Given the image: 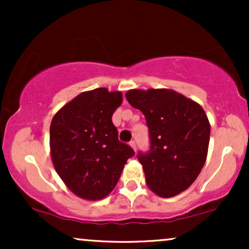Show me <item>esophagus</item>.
Wrapping results in <instances>:
<instances>
[{
	"label": "esophagus",
	"mask_w": 249,
	"mask_h": 249,
	"mask_svg": "<svg viewBox=\"0 0 249 249\" xmlns=\"http://www.w3.org/2000/svg\"><path fill=\"white\" fill-rule=\"evenodd\" d=\"M130 146L132 147L134 152H136V150H137V147H136V142H130Z\"/></svg>",
	"instance_id": "34e87169"
}]
</instances>
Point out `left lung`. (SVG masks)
I'll list each match as a JSON object with an SVG mask.
<instances>
[{"label":"left lung","mask_w":249,"mask_h":249,"mask_svg":"<svg viewBox=\"0 0 249 249\" xmlns=\"http://www.w3.org/2000/svg\"><path fill=\"white\" fill-rule=\"evenodd\" d=\"M125 96L146 118L151 147L138 159L148 188L161 198L187 190L207 158L211 125L204 108L171 89H132Z\"/></svg>","instance_id":"obj_1"}]
</instances>
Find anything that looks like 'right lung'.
Returning a JSON list of instances; mask_svg holds the SVG:
<instances>
[{
	"label": "right lung",
	"instance_id": "obj_1",
	"mask_svg": "<svg viewBox=\"0 0 249 249\" xmlns=\"http://www.w3.org/2000/svg\"><path fill=\"white\" fill-rule=\"evenodd\" d=\"M121 91H84L64 105L50 124V156L57 174L75 196L101 200L112 192L127 159L134 156L118 141L112 115Z\"/></svg>",
	"mask_w": 249,
	"mask_h": 249
}]
</instances>
